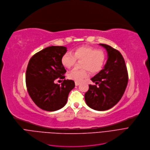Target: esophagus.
Wrapping results in <instances>:
<instances>
[{
    "label": "esophagus",
    "mask_w": 150,
    "mask_h": 150,
    "mask_svg": "<svg viewBox=\"0 0 150 150\" xmlns=\"http://www.w3.org/2000/svg\"><path fill=\"white\" fill-rule=\"evenodd\" d=\"M80 84V82H75V85H76V86H78V85H79Z\"/></svg>",
    "instance_id": "1"
}]
</instances>
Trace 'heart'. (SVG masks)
Masks as SVG:
<instances>
[{"label":"heart","mask_w":150,"mask_h":150,"mask_svg":"<svg viewBox=\"0 0 150 150\" xmlns=\"http://www.w3.org/2000/svg\"><path fill=\"white\" fill-rule=\"evenodd\" d=\"M77 60H82L81 68L83 69H74L68 74L69 79L80 82L87 76V70L91 73H96L103 68L105 54L101 50L90 46H81L74 49L72 53L64 54L62 58V65L67 68L72 67Z\"/></svg>","instance_id":"b5f03b06"}]
</instances>
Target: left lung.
I'll list each match as a JSON object with an SVG mask.
<instances>
[{
  "label": "left lung",
  "mask_w": 150,
  "mask_h": 150,
  "mask_svg": "<svg viewBox=\"0 0 150 150\" xmlns=\"http://www.w3.org/2000/svg\"><path fill=\"white\" fill-rule=\"evenodd\" d=\"M99 45L105 49L108 60L103 69L91 79L96 85H89L85 100L89 108L104 111L113 108L122 98L127 84L128 75L121 53L109 45Z\"/></svg>",
  "instance_id": "1"
}]
</instances>
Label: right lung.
<instances>
[{"mask_svg":"<svg viewBox=\"0 0 150 150\" xmlns=\"http://www.w3.org/2000/svg\"><path fill=\"white\" fill-rule=\"evenodd\" d=\"M67 51L64 46H49L35 54L28 62L25 75L27 89L30 98L40 109L52 112L63 108L69 92L75 87L72 80H65L60 85L58 78L65 79L67 71L61 62Z\"/></svg>","mask_w":150,"mask_h":150,"instance_id":"add662e5","label":"right lung"}]
</instances>
